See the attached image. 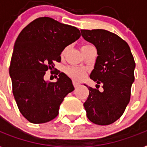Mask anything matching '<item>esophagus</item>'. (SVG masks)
Listing matches in <instances>:
<instances>
[{"label": "esophagus", "mask_w": 147, "mask_h": 147, "mask_svg": "<svg viewBox=\"0 0 147 147\" xmlns=\"http://www.w3.org/2000/svg\"><path fill=\"white\" fill-rule=\"evenodd\" d=\"M72 84H73V86H74V88H77L80 85L79 83H78V82H72Z\"/></svg>", "instance_id": "1"}]
</instances>
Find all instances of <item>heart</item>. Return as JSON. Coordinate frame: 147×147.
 Wrapping results in <instances>:
<instances>
[{"label": "heart", "mask_w": 147, "mask_h": 147, "mask_svg": "<svg viewBox=\"0 0 147 147\" xmlns=\"http://www.w3.org/2000/svg\"><path fill=\"white\" fill-rule=\"evenodd\" d=\"M90 47H91V45H84V46L82 47V51H84ZM68 49H69V47H65L62 51V55L65 54L67 52ZM65 73L75 81H82V79H84L85 78L86 75H87V71L83 68L69 66V67H67L65 69Z\"/></svg>", "instance_id": "obj_1"}]
</instances>
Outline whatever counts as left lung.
I'll return each mask as SVG.
<instances>
[{"label": "left lung", "instance_id": "1", "mask_svg": "<svg viewBox=\"0 0 147 147\" xmlns=\"http://www.w3.org/2000/svg\"><path fill=\"white\" fill-rule=\"evenodd\" d=\"M81 32L97 50L90 78L103 88L101 93L97 88H88L89 95L84 103L87 116L96 125H110L122 115L130 101L135 62L127 43L117 34L104 29Z\"/></svg>", "mask_w": 147, "mask_h": 147}]
</instances>
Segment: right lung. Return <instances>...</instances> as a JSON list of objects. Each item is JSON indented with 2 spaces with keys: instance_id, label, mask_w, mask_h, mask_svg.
<instances>
[{
  "instance_id": "right-lung-1",
  "label": "right lung",
  "mask_w": 147,
  "mask_h": 147,
  "mask_svg": "<svg viewBox=\"0 0 147 147\" xmlns=\"http://www.w3.org/2000/svg\"><path fill=\"white\" fill-rule=\"evenodd\" d=\"M80 36L76 27L46 16L33 20L19 34L9 72L19 110L28 121L53 120L64 97L74 90L71 80L59 70L57 82H46L44 76L48 69L52 71L54 62L61 61L63 49Z\"/></svg>"
}]
</instances>
